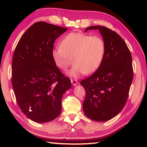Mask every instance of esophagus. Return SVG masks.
Returning <instances> with one entry per match:
<instances>
[{
  "label": "esophagus",
  "instance_id": "34e87169",
  "mask_svg": "<svg viewBox=\"0 0 147 147\" xmlns=\"http://www.w3.org/2000/svg\"><path fill=\"white\" fill-rule=\"evenodd\" d=\"M71 82L72 85H73V86H76V85H77V84H78V81L76 80L71 79Z\"/></svg>",
  "mask_w": 147,
  "mask_h": 147
}]
</instances>
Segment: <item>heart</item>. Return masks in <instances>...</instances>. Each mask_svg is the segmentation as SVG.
<instances>
[{"label": "heart", "instance_id": "obj_1", "mask_svg": "<svg viewBox=\"0 0 147 147\" xmlns=\"http://www.w3.org/2000/svg\"><path fill=\"white\" fill-rule=\"evenodd\" d=\"M105 51V43L100 36L73 32L62 40L61 46L52 49V57L62 71L67 69L73 58L74 65L68 75L78 78L94 73L102 64Z\"/></svg>", "mask_w": 147, "mask_h": 147}]
</instances>
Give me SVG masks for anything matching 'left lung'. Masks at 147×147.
Segmentation results:
<instances>
[{"mask_svg": "<svg viewBox=\"0 0 147 147\" xmlns=\"http://www.w3.org/2000/svg\"><path fill=\"white\" fill-rule=\"evenodd\" d=\"M98 30L105 46L104 59L94 73L80 84L86 92L83 109L91 119L104 122L119 113L125 105L133 78L132 57L124 40L114 31L102 26Z\"/></svg>", "mask_w": 147, "mask_h": 147, "instance_id": "8db88e82", "label": "left lung"}]
</instances>
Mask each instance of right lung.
I'll return each mask as SVG.
<instances>
[{
    "mask_svg": "<svg viewBox=\"0 0 147 147\" xmlns=\"http://www.w3.org/2000/svg\"><path fill=\"white\" fill-rule=\"evenodd\" d=\"M67 28L40 21L19 41L12 62V85L22 112L36 123L51 121L60 115L62 98L71 88L70 79L52 57L55 40Z\"/></svg>",
    "mask_w": 147,
    "mask_h": 147,
    "instance_id": "1",
    "label": "right lung"
}]
</instances>
